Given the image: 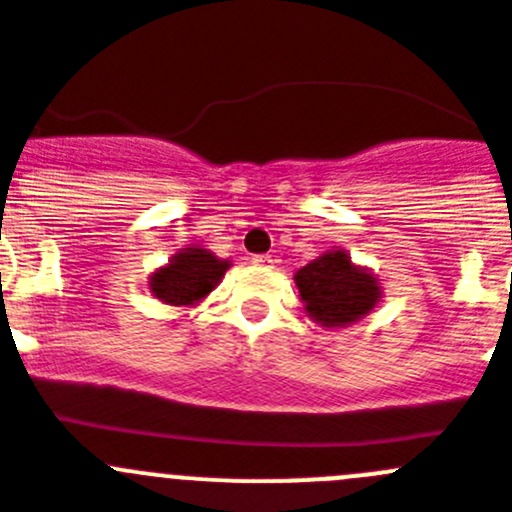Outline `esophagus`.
I'll list each match as a JSON object with an SVG mask.
<instances>
[{
  "mask_svg": "<svg viewBox=\"0 0 512 512\" xmlns=\"http://www.w3.org/2000/svg\"><path fill=\"white\" fill-rule=\"evenodd\" d=\"M274 256L271 253H259V256H253V264L256 266H274Z\"/></svg>",
  "mask_w": 512,
  "mask_h": 512,
  "instance_id": "obj_1",
  "label": "esophagus"
}]
</instances>
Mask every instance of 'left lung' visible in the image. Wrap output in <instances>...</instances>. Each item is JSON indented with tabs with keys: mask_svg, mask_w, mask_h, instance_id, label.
I'll list each match as a JSON object with an SVG mask.
<instances>
[{
	"mask_svg": "<svg viewBox=\"0 0 512 512\" xmlns=\"http://www.w3.org/2000/svg\"><path fill=\"white\" fill-rule=\"evenodd\" d=\"M304 309L322 327H345L360 320L381 299L373 274L350 264L345 251H330L294 276Z\"/></svg>",
	"mask_w": 512,
	"mask_h": 512,
	"instance_id": "left-lung-1",
	"label": "left lung"
}]
</instances>
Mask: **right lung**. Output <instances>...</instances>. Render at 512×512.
I'll list each match as a JSON object with an SVG mask.
<instances>
[{
    "instance_id": "right-lung-1",
    "label": "right lung",
    "mask_w": 512,
    "mask_h": 512,
    "mask_svg": "<svg viewBox=\"0 0 512 512\" xmlns=\"http://www.w3.org/2000/svg\"><path fill=\"white\" fill-rule=\"evenodd\" d=\"M228 266H231L228 261L215 259L205 248H185L170 261V266L154 271L149 289L154 297L175 307L195 304L205 294L213 292Z\"/></svg>"
}]
</instances>
